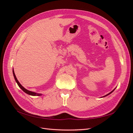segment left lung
Returning a JSON list of instances; mask_svg holds the SVG:
<instances>
[{"label":"left lung","instance_id":"left-lung-1","mask_svg":"<svg viewBox=\"0 0 133 133\" xmlns=\"http://www.w3.org/2000/svg\"><path fill=\"white\" fill-rule=\"evenodd\" d=\"M114 90H115V89H114V90H112V91H111V92H109V94H107V95H105V96H103V97H105V96H107V95H109V94H111V92H112V91H114Z\"/></svg>","mask_w":133,"mask_h":133}]
</instances>
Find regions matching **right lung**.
Segmentation results:
<instances>
[{
    "label": "right lung",
    "instance_id": "add662e5",
    "mask_svg": "<svg viewBox=\"0 0 133 133\" xmlns=\"http://www.w3.org/2000/svg\"><path fill=\"white\" fill-rule=\"evenodd\" d=\"M13 75H14V79L15 80V82H17V83L18 84V86L19 87V88H21V89L23 91H24L25 93L29 94L30 95H32V96H41L42 95V94H39V93H37V92H33V91H29L27 89H26L25 88H24L21 84H20V83L19 82V81L18 80L17 77H16V76L15 75V73H14V69H13Z\"/></svg>",
    "mask_w": 133,
    "mask_h": 133
}]
</instances>
